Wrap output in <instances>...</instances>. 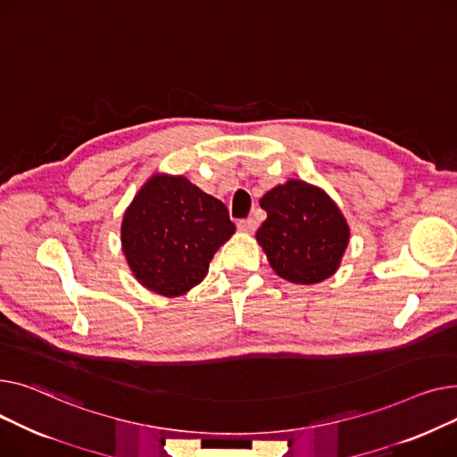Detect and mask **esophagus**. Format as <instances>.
Returning a JSON list of instances; mask_svg holds the SVG:
<instances>
[{
	"mask_svg": "<svg viewBox=\"0 0 457 457\" xmlns=\"http://www.w3.org/2000/svg\"><path fill=\"white\" fill-rule=\"evenodd\" d=\"M237 228H239L241 232H247V234H251V232H254V230L258 228V221H256L254 218L239 220V221H237Z\"/></svg>",
	"mask_w": 457,
	"mask_h": 457,
	"instance_id": "obj_1",
	"label": "esophagus"
}]
</instances>
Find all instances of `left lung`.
Wrapping results in <instances>:
<instances>
[{
    "label": "left lung",
    "instance_id": "left-lung-1",
    "mask_svg": "<svg viewBox=\"0 0 457 457\" xmlns=\"http://www.w3.org/2000/svg\"><path fill=\"white\" fill-rule=\"evenodd\" d=\"M260 206L267 220L256 239L278 277L293 284H317L337 271L348 225L323 190L287 180L267 192Z\"/></svg>",
    "mask_w": 457,
    "mask_h": 457
}]
</instances>
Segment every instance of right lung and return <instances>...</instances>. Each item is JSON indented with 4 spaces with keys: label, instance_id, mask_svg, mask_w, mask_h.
Masks as SVG:
<instances>
[{
    "label": "right lung",
    "instance_id": "obj_1",
    "mask_svg": "<svg viewBox=\"0 0 457 457\" xmlns=\"http://www.w3.org/2000/svg\"><path fill=\"white\" fill-rule=\"evenodd\" d=\"M234 230L220 199L184 177L154 175L125 212L121 245L142 286L179 297L206 277Z\"/></svg>",
    "mask_w": 457,
    "mask_h": 457
}]
</instances>
